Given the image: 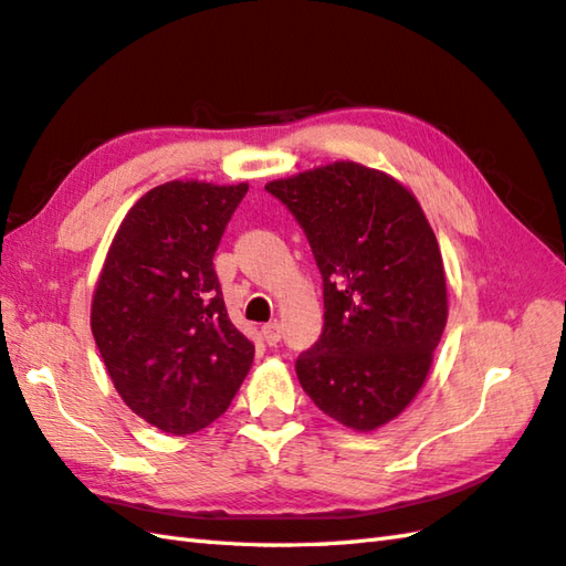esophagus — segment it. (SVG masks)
<instances>
[{"instance_id": "obj_1", "label": "esophagus", "mask_w": 566, "mask_h": 566, "mask_svg": "<svg viewBox=\"0 0 566 566\" xmlns=\"http://www.w3.org/2000/svg\"><path fill=\"white\" fill-rule=\"evenodd\" d=\"M262 337H265L268 345H277L280 339H282V325L280 323L262 325Z\"/></svg>"}]
</instances>
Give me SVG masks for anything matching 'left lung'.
Returning a JSON list of instances; mask_svg holds the SVG:
<instances>
[{
	"instance_id": "8db88e82",
	"label": "left lung",
	"mask_w": 566,
	"mask_h": 566,
	"mask_svg": "<svg viewBox=\"0 0 566 566\" xmlns=\"http://www.w3.org/2000/svg\"><path fill=\"white\" fill-rule=\"evenodd\" d=\"M304 229L323 277V333L296 359L306 396L339 424L371 431L427 380L449 318L443 260L415 195L335 161L265 186Z\"/></svg>"
}]
</instances>
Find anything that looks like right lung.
<instances>
[{"label":"right lung","mask_w":566,"mask_h":566,"mask_svg":"<svg viewBox=\"0 0 566 566\" xmlns=\"http://www.w3.org/2000/svg\"><path fill=\"white\" fill-rule=\"evenodd\" d=\"M248 182L170 180L123 219L91 304V331L125 405L186 437L227 412L255 347L223 304L214 253Z\"/></svg>","instance_id":"1"}]
</instances>
